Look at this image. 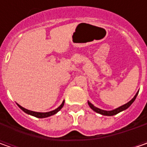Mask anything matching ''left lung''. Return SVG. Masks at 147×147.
I'll return each mask as SVG.
<instances>
[{
  "label": "left lung",
  "instance_id": "obj_1",
  "mask_svg": "<svg viewBox=\"0 0 147 147\" xmlns=\"http://www.w3.org/2000/svg\"><path fill=\"white\" fill-rule=\"evenodd\" d=\"M138 92L136 93V95L134 96V97H133L130 101H128L127 103L126 104L123 105L121 106H119V107H118V108H116L115 110H101V109H99L97 107H96V106H94L92 104L91 102H89L88 101V105L90 106V108L92 109V110H94L95 112H96V113H98V114H100V115H105V116H113V115H115L117 114H119V112H122V111H123V110H127V108L131 105L133 104V101L135 100V99L137 97V96H138Z\"/></svg>",
  "mask_w": 147,
  "mask_h": 147
}]
</instances>
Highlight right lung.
<instances>
[{
    "instance_id": "1",
    "label": "right lung",
    "mask_w": 147,
    "mask_h": 147,
    "mask_svg": "<svg viewBox=\"0 0 147 147\" xmlns=\"http://www.w3.org/2000/svg\"><path fill=\"white\" fill-rule=\"evenodd\" d=\"M64 104H65V100H63V102H62V104L59 105L58 108H56L55 110H51V111H49V112H35V111H32V110H27L25 108H24V107H22L21 105H20L19 104L18 105V106L20 107L21 110H23L24 112H25L26 114H28V115H30L32 116H34V117H37V118H40V119H43V118H47V117H50V116L54 115H55L57 112H59V110L62 109V107L64 106Z\"/></svg>"
}]
</instances>
